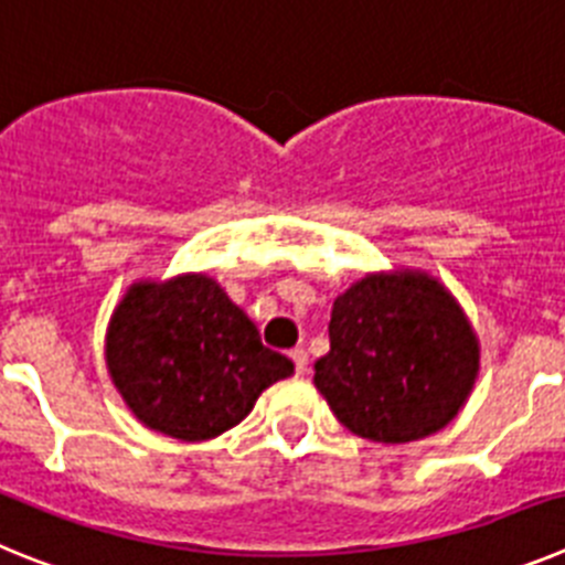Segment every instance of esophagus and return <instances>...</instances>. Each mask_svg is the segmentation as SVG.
<instances>
[{
  "label": "esophagus",
  "mask_w": 565,
  "mask_h": 565,
  "mask_svg": "<svg viewBox=\"0 0 565 565\" xmlns=\"http://www.w3.org/2000/svg\"><path fill=\"white\" fill-rule=\"evenodd\" d=\"M288 356H291V362H294V371H297V373H306L308 371V353L302 351V348H294V351L288 353Z\"/></svg>",
  "instance_id": "1"
}]
</instances>
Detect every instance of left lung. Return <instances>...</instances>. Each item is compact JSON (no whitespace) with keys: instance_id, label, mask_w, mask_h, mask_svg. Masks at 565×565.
Listing matches in <instances>:
<instances>
[{"instance_id":"left-lung-1","label":"left lung","mask_w":565,"mask_h":565,"mask_svg":"<svg viewBox=\"0 0 565 565\" xmlns=\"http://www.w3.org/2000/svg\"><path fill=\"white\" fill-rule=\"evenodd\" d=\"M331 351L313 384L351 433L379 444L433 436L458 416L478 376V337L447 288L424 271L367 274L333 299Z\"/></svg>"}]
</instances>
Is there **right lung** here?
I'll return each instance as SVG.
<instances>
[{
	"instance_id": "add662e5",
	"label": "right lung",
	"mask_w": 565,
	"mask_h": 565,
	"mask_svg": "<svg viewBox=\"0 0 565 565\" xmlns=\"http://www.w3.org/2000/svg\"><path fill=\"white\" fill-rule=\"evenodd\" d=\"M107 367L135 418L181 441L226 433L294 373L206 274L129 286L109 319Z\"/></svg>"
}]
</instances>
